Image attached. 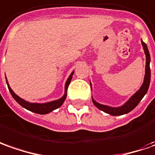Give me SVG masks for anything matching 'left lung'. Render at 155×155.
Here are the masks:
<instances>
[{
  "label": "left lung",
  "instance_id": "8db88e82",
  "mask_svg": "<svg viewBox=\"0 0 155 155\" xmlns=\"http://www.w3.org/2000/svg\"><path fill=\"white\" fill-rule=\"evenodd\" d=\"M141 42H142V45L143 47L145 55H146L144 79H143V83L142 84L141 88L123 105H121L120 107H110V106H108V105L101 104L100 103H98V102H96L95 100L92 98L93 103L94 104V105L97 108L100 109V110L105 112L107 114H110L111 116H121V115H124V114H127L136 107L137 105L138 104V103L141 101V100L143 98V96L146 94V93L149 89V84H150V67H149L150 55H149V50H148V47L146 45V44L143 40H141Z\"/></svg>",
  "mask_w": 155,
  "mask_h": 155
}]
</instances>
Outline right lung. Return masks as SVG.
Here are the masks:
<instances>
[{
    "mask_svg": "<svg viewBox=\"0 0 155 155\" xmlns=\"http://www.w3.org/2000/svg\"><path fill=\"white\" fill-rule=\"evenodd\" d=\"M74 71H72L69 78H67V82H66V84H65V94L64 95L59 99V100H54V101H51V102H48V103H43V104H40V103H30L28 101H26L24 100L22 98H20L19 96H18L14 92L12 91V89L11 88V87L9 86V84L7 82V79H6V84H7V87H8V89L10 91L11 94L13 97L14 99L21 106H22L23 108L27 109L28 110H30L32 112H35V113H37V114H40V115H45V114H48L50 112L53 111L55 109L59 108L60 106H61V104H63L64 101L67 98V88L69 86V84L71 83V80L72 78V75H73Z\"/></svg>",
    "mask_w": 155,
    "mask_h": 155,
    "instance_id": "right-lung-1",
    "label": "right lung"
}]
</instances>
